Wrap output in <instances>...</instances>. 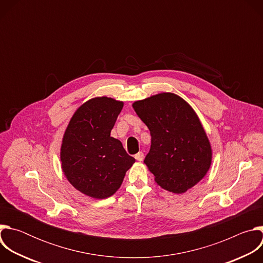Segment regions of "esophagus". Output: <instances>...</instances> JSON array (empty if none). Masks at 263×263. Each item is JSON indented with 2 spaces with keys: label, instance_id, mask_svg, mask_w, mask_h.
<instances>
[{
  "label": "esophagus",
  "instance_id": "esophagus-1",
  "mask_svg": "<svg viewBox=\"0 0 263 263\" xmlns=\"http://www.w3.org/2000/svg\"><path fill=\"white\" fill-rule=\"evenodd\" d=\"M143 153L142 152H139V153H137L136 155H135V159L137 160V161H142L143 160Z\"/></svg>",
  "mask_w": 263,
  "mask_h": 263
}]
</instances>
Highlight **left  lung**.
Segmentation results:
<instances>
[{
    "instance_id": "8db88e82",
    "label": "left lung",
    "mask_w": 263,
    "mask_h": 263,
    "mask_svg": "<svg viewBox=\"0 0 263 263\" xmlns=\"http://www.w3.org/2000/svg\"><path fill=\"white\" fill-rule=\"evenodd\" d=\"M132 107L151 133L144 163L161 189L184 194L198 184L212 162V148L192 106L173 92L135 101Z\"/></svg>"
}]
</instances>
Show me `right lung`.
Instances as JSON below:
<instances>
[{
  "mask_svg": "<svg viewBox=\"0 0 263 263\" xmlns=\"http://www.w3.org/2000/svg\"><path fill=\"white\" fill-rule=\"evenodd\" d=\"M124 102L108 97L86 101L72 115L60 147L62 172L80 193L106 199L121 187L135 159L110 136Z\"/></svg>",
  "mask_w": 263,
  "mask_h": 263,
  "instance_id": "obj_1",
  "label": "right lung"
}]
</instances>
